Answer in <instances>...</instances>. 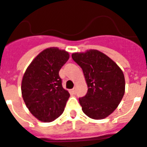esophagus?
I'll return each instance as SVG.
<instances>
[{
	"label": "esophagus",
	"mask_w": 147,
	"mask_h": 147,
	"mask_svg": "<svg viewBox=\"0 0 147 147\" xmlns=\"http://www.w3.org/2000/svg\"><path fill=\"white\" fill-rule=\"evenodd\" d=\"M71 92H72L74 94L76 93V88H74V89H72V90H71Z\"/></svg>",
	"instance_id": "esophagus-1"
}]
</instances>
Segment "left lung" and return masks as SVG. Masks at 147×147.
<instances>
[{
  "label": "left lung",
  "mask_w": 147,
  "mask_h": 147,
  "mask_svg": "<svg viewBox=\"0 0 147 147\" xmlns=\"http://www.w3.org/2000/svg\"><path fill=\"white\" fill-rule=\"evenodd\" d=\"M72 58L82 68L87 83V93L79 98L82 110L92 119L105 118L124 96L125 80L121 69L98 50L74 53Z\"/></svg>",
  "instance_id": "left-lung-1"
}]
</instances>
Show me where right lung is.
Instances as JSON below:
<instances>
[{
    "mask_svg": "<svg viewBox=\"0 0 147 147\" xmlns=\"http://www.w3.org/2000/svg\"><path fill=\"white\" fill-rule=\"evenodd\" d=\"M69 53L52 47L45 49L27 67L21 84L26 105L38 120L51 122L64 110L70 93L62 86L61 68Z\"/></svg>",
    "mask_w": 147,
    "mask_h": 147,
    "instance_id": "1",
    "label": "right lung"
}]
</instances>
